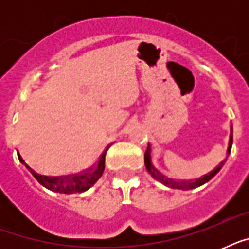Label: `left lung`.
Instances as JSON below:
<instances>
[{"mask_svg": "<svg viewBox=\"0 0 249 249\" xmlns=\"http://www.w3.org/2000/svg\"><path fill=\"white\" fill-rule=\"evenodd\" d=\"M231 146H232V126H231V130H230V140H229V147H228V152H226L228 156L229 154H230V151H231ZM224 163H225V160L224 161H221L220 165L217 166V168H214L212 172H209L208 174H205V176H203V177L200 178H196V179H194V181L193 179H190V181H174V179H172V178H168L166 176H164L163 173H160L159 170L155 168V165L152 164L151 146H150V143L147 144V150H146V152H144V165H146V169L148 170V173L151 174L156 181L161 182V183L166 185L168 187H170V189L191 190V189H195V187H199V186L201 185H204L205 182H208L211 178L214 177V176L218 173V170L222 168Z\"/></svg>", "mask_w": 249, "mask_h": 249, "instance_id": "left-lung-1", "label": "left lung"}]
</instances>
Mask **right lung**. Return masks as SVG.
<instances>
[{"mask_svg":"<svg viewBox=\"0 0 249 249\" xmlns=\"http://www.w3.org/2000/svg\"><path fill=\"white\" fill-rule=\"evenodd\" d=\"M109 146H107L103 154L99 156L98 164L93 168H89L85 170L84 173L79 174H68V176H56V177H49V176H42V174L36 173L35 170L31 169L28 165H25L31 170V173L35 176L37 181L40 182L41 185L45 186L46 189L55 191L60 194H73V193H84L88 189H90L95 182L101 178L105 170V158L106 152L108 150ZM21 163H24V160L21 159L19 155Z\"/></svg>","mask_w":249,"mask_h":249,"instance_id":"add662e5","label":"right lung"}]
</instances>
